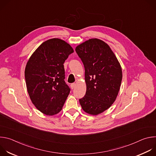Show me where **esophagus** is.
Segmentation results:
<instances>
[{
    "instance_id": "obj_1",
    "label": "esophagus",
    "mask_w": 156,
    "mask_h": 156,
    "mask_svg": "<svg viewBox=\"0 0 156 156\" xmlns=\"http://www.w3.org/2000/svg\"><path fill=\"white\" fill-rule=\"evenodd\" d=\"M75 86H76V84L75 83H72L71 84H70V86H71V88L72 89H74L75 87Z\"/></svg>"
}]
</instances>
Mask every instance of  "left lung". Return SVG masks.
I'll return each instance as SVG.
<instances>
[{
    "instance_id": "8db88e82",
    "label": "left lung",
    "mask_w": 156,
    "mask_h": 156,
    "mask_svg": "<svg viewBox=\"0 0 156 156\" xmlns=\"http://www.w3.org/2000/svg\"><path fill=\"white\" fill-rule=\"evenodd\" d=\"M85 70L86 92L79 99L83 110L98 115L114 102L122 80L121 66L108 45L98 39H91L75 49Z\"/></svg>"
}]
</instances>
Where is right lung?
I'll use <instances>...</instances> for the list:
<instances>
[{"label":"right lung","mask_w":156,"mask_h":156,"mask_svg":"<svg viewBox=\"0 0 156 156\" xmlns=\"http://www.w3.org/2000/svg\"><path fill=\"white\" fill-rule=\"evenodd\" d=\"M73 52L70 44L53 38L41 44L27 62L28 93L34 106L47 115L58 113L70 92L64 80L63 63Z\"/></svg>","instance_id":"add662e5"}]
</instances>
